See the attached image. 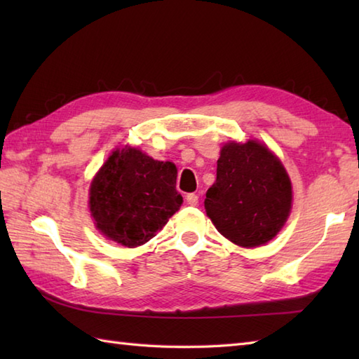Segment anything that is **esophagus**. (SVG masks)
Returning <instances> with one entry per match:
<instances>
[{"label": "esophagus", "instance_id": "esophagus-1", "mask_svg": "<svg viewBox=\"0 0 359 359\" xmlns=\"http://www.w3.org/2000/svg\"><path fill=\"white\" fill-rule=\"evenodd\" d=\"M187 202L189 205H193V207H196V205L199 203V196L194 194V193H189V194H187Z\"/></svg>", "mask_w": 359, "mask_h": 359}]
</instances>
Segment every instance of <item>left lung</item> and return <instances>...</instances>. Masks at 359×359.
<instances>
[{
	"instance_id": "left-lung-1",
	"label": "left lung",
	"mask_w": 359,
	"mask_h": 359,
	"mask_svg": "<svg viewBox=\"0 0 359 359\" xmlns=\"http://www.w3.org/2000/svg\"><path fill=\"white\" fill-rule=\"evenodd\" d=\"M292 182L273 152L256 140L224 144L217 177L205 210L217 231L236 245H264L285 225L292 210Z\"/></svg>"
}]
</instances>
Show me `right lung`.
I'll return each mask as SVG.
<instances>
[{
	"label": "right lung",
	"instance_id": "1",
	"mask_svg": "<svg viewBox=\"0 0 359 359\" xmlns=\"http://www.w3.org/2000/svg\"><path fill=\"white\" fill-rule=\"evenodd\" d=\"M177 168L137 148L116 149L95 174L89 208L106 238L134 248L152 239L180 208Z\"/></svg>",
	"mask_w": 359,
	"mask_h": 359
}]
</instances>
